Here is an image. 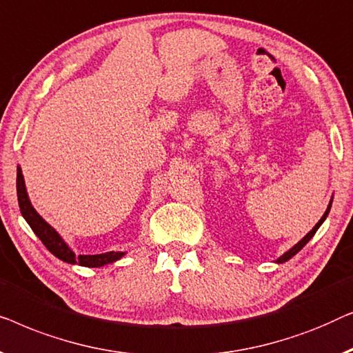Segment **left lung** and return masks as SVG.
Segmentation results:
<instances>
[{"mask_svg":"<svg viewBox=\"0 0 353 353\" xmlns=\"http://www.w3.org/2000/svg\"><path fill=\"white\" fill-rule=\"evenodd\" d=\"M331 203H332V198H331L330 205H327V208H326L325 214H323V216H321V219H320L319 222H316V224H315V227H314V228H312V230H310L309 233H307V235H305L304 238H302V240H301L299 243H296V245H294V246H292L290 251H286V252H285V254H283V256H280V257H278V259H276V264H283V262L290 261L292 256H296V254H297V252H299V251L302 250V248H304V246L307 245V243H309V241H310V238L315 235V233H316V230H319V228H320V225H321V224H323V222H325V219H326V217H327V214H330V210H331Z\"/></svg>","mask_w":353,"mask_h":353,"instance_id":"1","label":"left lung"}]
</instances>
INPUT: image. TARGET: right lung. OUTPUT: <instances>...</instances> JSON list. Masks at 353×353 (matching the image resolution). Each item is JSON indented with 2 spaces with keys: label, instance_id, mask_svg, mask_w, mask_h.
<instances>
[{
  "label": "right lung",
  "instance_id": "right-lung-1",
  "mask_svg": "<svg viewBox=\"0 0 353 353\" xmlns=\"http://www.w3.org/2000/svg\"><path fill=\"white\" fill-rule=\"evenodd\" d=\"M17 200H19V208H21L23 219L27 221V224L30 227H32L34 235L41 240V243L48 248L49 252H52L57 259L67 262V264H73V265L78 264L83 267H102V265L112 264V262L121 259V257L126 254V252H121V251H110V252H103V254H79V256H77L75 252L68 248L67 243L63 241V238L59 235V233L54 230V228L49 225L48 222L38 214L37 210L32 206L21 166H17Z\"/></svg>",
  "mask_w": 353,
  "mask_h": 353
}]
</instances>
